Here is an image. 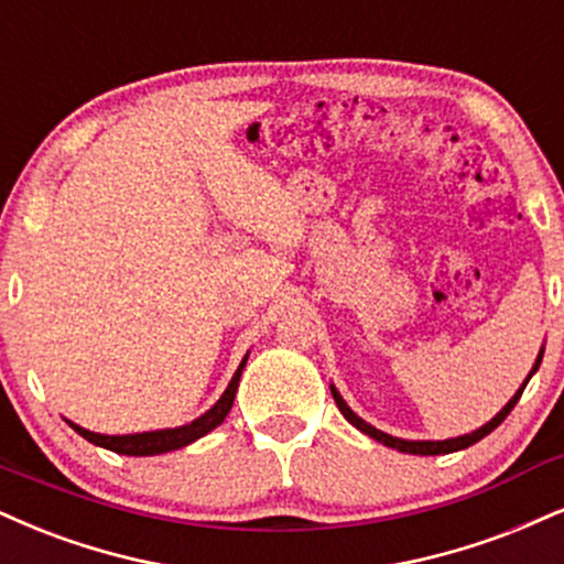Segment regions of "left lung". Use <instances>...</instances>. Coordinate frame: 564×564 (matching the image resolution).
<instances>
[{
  "mask_svg": "<svg viewBox=\"0 0 564 564\" xmlns=\"http://www.w3.org/2000/svg\"><path fill=\"white\" fill-rule=\"evenodd\" d=\"M541 357H544V349L539 351V357H535V365H533V370L528 372V378H525V383L520 386L518 391H514V397L510 399V402H507L505 406H501L499 410V415L497 417H491L488 420V423L484 425V429H478V431H473V433H465V436H457V438H446V441H406V438H397V436H389V433H383V431H378V429H372L370 423H365L362 417L359 415H355V412L349 410V404L344 402L341 399V393H338L334 386H330V393H334V399H336V404H338V410H341V415L349 420L351 425H355L357 431H362V433H368L370 438H376V441H381L383 446H391V449H399V452H404V454H423V457H429V454H449V452H459V449H467V446H473L476 444V441H480L484 436H488V433H491L494 429H499L501 425V420H505L507 415H510L512 412V406L518 404V399H520V393L525 391V386H528V381H531V376L535 370H539V365H541Z\"/></svg>",
  "mask_w": 564,
  "mask_h": 564,
  "instance_id": "1",
  "label": "left lung"
}]
</instances>
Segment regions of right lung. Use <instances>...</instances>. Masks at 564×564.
Returning <instances> with one entry per match:
<instances>
[{
	"label": "right lung",
	"mask_w": 564,
	"mask_h": 564,
	"mask_svg": "<svg viewBox=\"0 0 564 564\" xmlns=\"http://www.w3.org/2000/svg\"><path fill=\"white\" fill-rule=\"evenodd\" d=\"M247 357L241 359L239 370L234 372V378H230L228 389L223 391V397L217 399L213 406H209L205 415L192 420V423H186V425H178V429L128 433V436H105V433H94V431L80 429V425L70 423V420H67V423H70V429L76 431L78 436H84L86 441H91V444L105 446V449L118 452V454H128V457H152V454H165V452L181 449V446H188V444H192V441L207 436L209 431L217 429V425H220L223 420H226V415L230 412V406H234L236 389H239L241 370H243V365H247Z\"/></svg>",
	"instance_id": "right-lung-1"
}]
</instances>
